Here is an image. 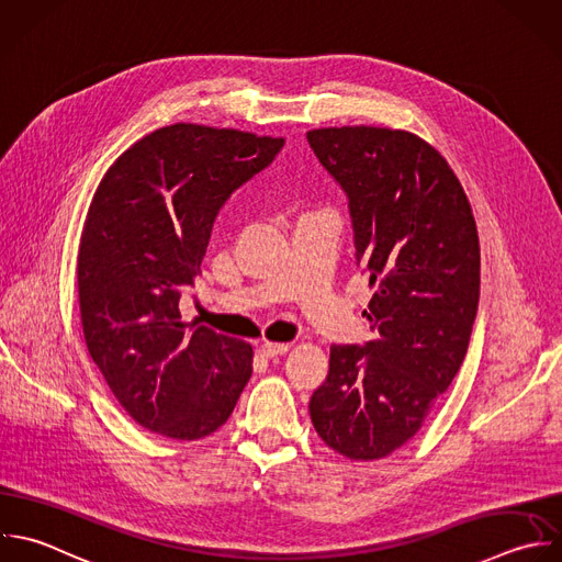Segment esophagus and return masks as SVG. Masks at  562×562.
Returning <instances> with one entry per match:
<instances>
[{
	"label": "esophagus",
	"mask_w": 562,
	"mask_h": 562,
	"mask_svg": "<svg viewBox=\"0 0 562 562\" xmlns=\"http://www.w3.org/2000/svg\"><path fill=\"white\" fill-rule=\"evenodd\" d=\"M288 349H290V347H288L285 342H263V345L259 347L261 356H263V358H270V360H274V358L288 353Z\"/></svg>",
	"instance_id": "1"
}]
</instances>
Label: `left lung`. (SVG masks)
<instances>
[{
    "mask_svg": "<svg viewBox=\"0 0 562 562\" xmlns=\"http://www.w3.org/2000/svg\"><path fill=\"white\" fill-rule=\"evenodd\" d=\"M307 143L347 195L356 263L375 292V334L331 345L310 397L321 439L349 459L406 443L457 375L479 307V237L448 162L422 138L382 127H327Z\"/></svg>",
    "mask_w": 562,
    "mask_h": 562,
    "instance_id": "1",
    "label": "left lung"
}]
</instances>
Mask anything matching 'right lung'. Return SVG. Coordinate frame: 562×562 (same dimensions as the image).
Wrapping results in <instances>:
<instances>
[{
	"label": "right lung",
	"instance_id": "obj_1",
	"mask_svg": "<svg viewBox=\"0 0 562 562\" xmlns=\"http://www.w3.org/2000/svg\"><path fill=\"white\" fill-rule=\"evenodd\" d=\"M283 143L178 123L130 147L97 189L77 263L83 334L119 404L151 432L211 435L250 380L252 347L184 323L180 299L220 209Z\"/></svg>",
	"mask_w": 562,
	"mask_h": 562
}]
</instances>
